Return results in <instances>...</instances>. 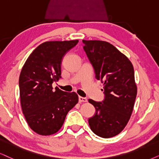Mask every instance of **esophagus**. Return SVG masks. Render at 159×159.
<instances>
[{
	"mask_svg": "<svg viewBox=\"0 0 159 159\" xmlns=\"http://www.w3.org/2000/svg\"><path fill=\"white\" fill-rule=\"evenodd\" d=\"M78 100H79L80 103H81V102H86L87 101V99H86V98H83V97H78Z\"/></svg>",
	"mask_w": 159,
	"mask_h": 159,
	"instance_id": "esophagus-1",
	"label": "esophagus"
}]
</instances>
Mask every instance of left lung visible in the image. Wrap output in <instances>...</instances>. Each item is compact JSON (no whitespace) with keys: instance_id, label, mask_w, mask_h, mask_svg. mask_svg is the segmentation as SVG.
<instances>
[{"instance_id":"1","label":"left lung","mask_w":159,"mask_h":159,"mask_svg":"<svg viewBox=\"0 0 159 159\" xmlns=\"http://www.w3.org/2000/svg\"><path fill=\"white\" fill-rule=\"evenodd\" d=\"M84 50L93 66L95 77L103 84L102 102L89 99L96 109L89 119L96 135L110 138L119 134L129 121L137 94L134 70L126 56L100 40H83Z\"/></svg>"}]
</instances>
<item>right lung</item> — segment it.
<instances>
[{"label": "right lung", "instance_id": "right-lung-1", "mask_svg": "<svg viewBox=\"0 0 159 159\" xmlns=\"http://www.w3.org/2000/svg\"><path fill=\"white\" fill-rule=\"evenodd\" d=\"M78 40L50 41L29 56L19 78L21 107L29 127L43 136L59 131L68 111L78 102L75 92H66L52 84L61 78L64 56Z\"/></svg>", "mask_w": 159, "mask_h": 159}]
</instances>
